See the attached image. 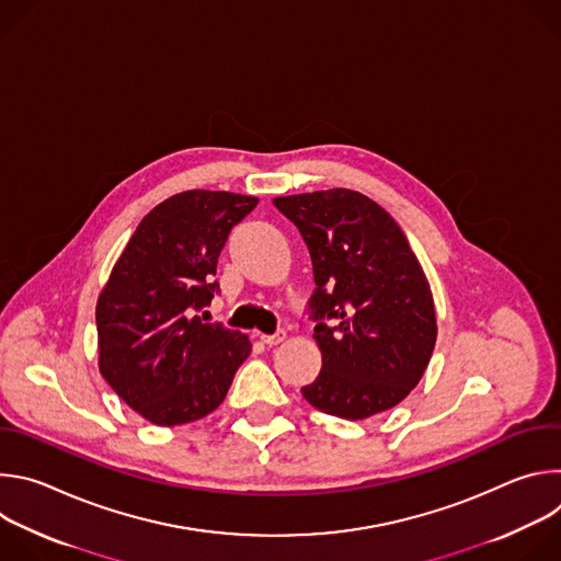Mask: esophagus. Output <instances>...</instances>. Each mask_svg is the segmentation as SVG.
Returning <instances> with one entry per match:
<instances>
[{
	"label": "esophagus",
	"instance_id": "obj_1",
	"mask_svg": "<svg viewBox=\"0 0 561 561\" xmlns=\"http://www.w3.org/2000/svg\"><path fill=\"white\" fill-rule=\"evenodd\" d=\"M260 340L266 344V346H277L286 340V333L284 331H277L275 335H260Z\"/></svg>",
	"mask_w": 561,
	"mask_h": 561
}]
</instances>
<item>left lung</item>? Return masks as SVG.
I'll use <instances>...</instances> for the list:
<instances>
[{"instance_id":"8db88e82","label":"left lung","mask_w":561,"mask_h":561,"mask_svg":"<svg viewBox=\"0 0 561 561\" xmlns=\"http://www.w3.org/2000/svg\"><path fill=\"white\" fill-rule=\"evenodd\" d=\"M273 204L299 228L317 286L310 308L322 370L301 388L304 399L353 422L397 407L420 383L437 342L431 284L404 230L348 188Z\"/></svg>"}]
</instances>
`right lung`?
I'll list each match as a JSON object with an SVG mask.
<instances>
[{
  "label": "right lung",
  "mask_w": 561,
  "mask_h": 561,
  "mask_svg": "<svg viewBox=\"0 0 561 561\" xmlns=\"http://www.w3.org/2000/svg\"><path fill=\"white\" fill-rule=\"evenodd\" d=\"M257 202L226 191H184L157 204L100 293V373L154 426L210 415L251 355L249 335L204 324L195 310L217 290L213 275L230 228Z\"/></svg>",
  "instance_id": "right-lung-1"
}]
</instances>
